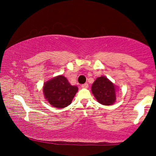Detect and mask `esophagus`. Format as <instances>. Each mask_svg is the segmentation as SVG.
<instances>
[{
  "instance_id": "esophagus-1",
  "label": "esophagus",
  "mask_w": 156,
  "mask_h": 156,
  "mask_svg": "<svg viewBox=\"0 0 156 156\" xmlns=\"http://www.w3.org/2000/svg\"><path fill=\"white\" fill-rule=\"evenodd\" d=\"M81 87H82V88H83V89H87V88H88V87H89V84L87 83L82 84V85H81Z\"/></svg>"
}]
</instances>
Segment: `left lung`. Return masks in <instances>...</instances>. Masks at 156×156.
Returning <instances> with one entry per match:
<instances>
[{"mask_svg":"<svg viewBox=\"0 0 156 156\" xmlns=\"http://www.w3.org/2000/svg\"><path fill=\"white\" fill-rule=\"evenodd\" d=\"M92 92L97 101L103 105H112L116 101L115 86L104 76L97 78L92 86Z\"/></svg>","mask_w":156,"mask_h":156,"instance_id":"left-lung-1","label":"left lung"}]
</instances>
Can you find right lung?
I'll return each mask as SVG.
<instances>
[{
	"instance_id": "1",
	"label": "right lung",
	"mask_w": 156,
	"mask_h": 156,
	"mask_svg": "<svg viewBox=\"0 0 156 156\" xmlns=\"http://www.w3.org/2000/svg\"><path fill=\"white\" fill-rule=\"evenodd\" d=\"M78 87L72 86L64 76H59L52 78L44 83V98L55 108H62L71 103Z\"/></svg>"
}]
</instances>
